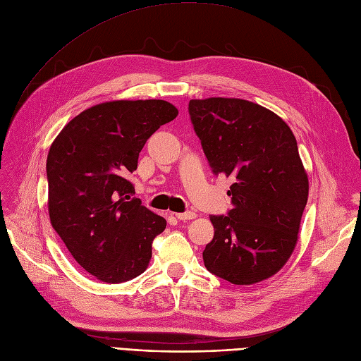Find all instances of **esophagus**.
I'll use <instances>...</instances> for the list:
<instances>
[{"instance_id":"34e87169","label":"esophagus","mask_w":361,"mask_h":361,"mask_svg":"<svg viewBox=\"0 0 361 361\" xmlns=\"http://www.w3.org/2000/svg\"><path fill=\"white\" fill-rule=\"evenodd\" d=\"M178 220H183V221H188V220H193L196 217V214L193 211H185V212H178V214H176Z\"/></svg>"}]
</instances>
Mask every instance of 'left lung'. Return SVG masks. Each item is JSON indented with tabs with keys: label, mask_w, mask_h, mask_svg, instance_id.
Instances as JSON below:
<instances>
[{
	"label": "left lung",
	"mask_w": 361,
	"mask_h": 361,
	"mask_svg": "<svg viewBox=\"0 0 361 361\" xmlns=\"http://www.w3.org/2000/svg\"><path fill=\"white\" fill-rule=\"evenodd\" d=\"M189 114L214 176L233 180L232 209L209 216L205 268L236 286L263 281L291 256L308 201L296 138L281 117L245 99H192Z\"/></svg>",
	"instance_id": "8db88e82"
}]
</instances>
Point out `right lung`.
<instances>
[{"label":"right lung","mask_w":361,"mask_h":361,"mask_svg":"<svg viewBox=\"0 0 361 361\" xmlns=\"http://www.w3.org/2000/svg\"><path fill=\"white\" fill-rule=\"evenodd\" d=\"M162 99L113 101L75 116L53 141L46 164L53 229L75 262L99 281L141 275L166 220L141 205L128 180L153 133L177 117Z\"/></svg>","instance_id":"1"}]
</instances>
